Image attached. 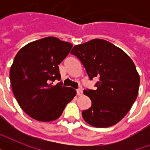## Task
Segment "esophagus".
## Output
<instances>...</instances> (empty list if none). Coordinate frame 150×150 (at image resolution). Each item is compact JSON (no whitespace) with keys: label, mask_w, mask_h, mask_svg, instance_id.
Masks as SVG:
<instances>
[{"label":"esophagus","mask_w":150,"mask_h":150,"mask_svg":"<svg viewBox=\"0 0 150 150\" xmlns=\"http://www.w3.org/2000/svg\"><path fill=\"white\" fill-rule=\"evenodd\" d=\"M76 93H77V94L79 96V95H82V89H81V88H79V89H76Z\"/></svg>","instance_id":"esophagus-1"}]
</instances>
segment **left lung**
Returning a JSON list of instances; mask_svg holds the SVG:
<instances>
[{
  "instance_id": "obj_1",
  "label": "left lung",
  "mask_w": 150,
  "mask_h": 150,
  "mask_svg": "<svg viewBox=\"0 0 150 150\" xmlns=\"http://www.w3.org/2000/svg\"><path fill=\"white\" fill-rule=\"evenodd\" d=\"M71 54L81 61L89 79H99L95 89L83 91L92 102L91 107L82 111L83 119L96 128L119 122L129 111L139 92L140 78L132 60L101 39L75 45Z\"/></svg>"
}]
</instances>
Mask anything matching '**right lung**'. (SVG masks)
Returning <instances> with one entry per match:
<instances>
[{"label": "right lung", "mask_w": 150, "mask_h": 150, "mask_svg": "<svg viewBox=\"0 0 150 150\" xmlns=\"http://www.w3.org/2000/svg\"><path fill=\"white\" fill-rule=\"evenodd\" d=\"M72 44L56 37H46L22 47L10 70L13 93L29 117L40 121H54L75 96V89L62 86L58 64Z\"/></svg>", "instance_id": "1"}]
</instances>
